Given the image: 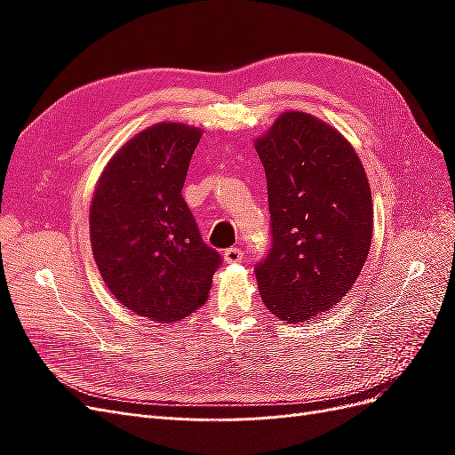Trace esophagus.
I'll use <instances>...</instances> for the list:
<instances>
[{"mask_svg": "<svg viewBox=\"0 0 455 455\" xmlns=\"http://www.w3.org/2000/svg\"><path fill=\"white\" fill-rule=\"evenodd\" d=\"M243 259V251L237 249V246H231V249L224 251V261L226 264H237V261Z\"/></svg>", "mask_w": 455, "mask_h": 455, "instance_id": "34e87169", "label": "esophagus"}]
</instances>
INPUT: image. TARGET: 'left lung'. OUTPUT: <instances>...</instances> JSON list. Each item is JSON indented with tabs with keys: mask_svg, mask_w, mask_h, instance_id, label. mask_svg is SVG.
Instances as JSON below:
<instances>
[{
	"mask_svg": "<svg viewBox=\"0 0 455 455\" xmlns=\"http://www.w3.org/2000/svg\"><path fill=\"white\" fill-rule=\"evenodd\" d=\"M254 148L266 169L273 246L256 266L266 307L291 324L324 315L359 279L374 211L349 140L306 112H284Z\"/></svg>",
	"mask_w": 455,
	"mask_h": 455,
	"instance_id": "obj_1",
	"label": "left lung"
}]
</instances>
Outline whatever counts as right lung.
Segmentation results:
<instances>
[{
  "label": "right lung",
  "instance_id": "obj_1",
  "mask_svg": "<svg viewBox=\"0 0 455 455\" xmlns=\"http://www.w3.org/2000/svg\"><path fill=\"white\" fill-rule=\"evenodd\" d=\"M201 136L174 121L140 131L108 161L91 201L92 256L108 291L164 324L204 304L222 264L182 197Z\"/></svg>",
  "mask_w": 455,
  "mask_h": 455
}]
</instances>
